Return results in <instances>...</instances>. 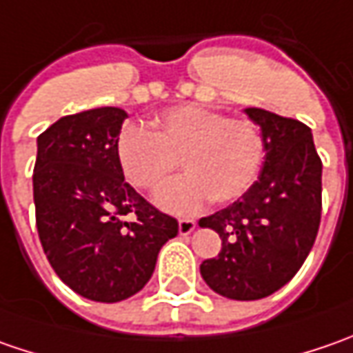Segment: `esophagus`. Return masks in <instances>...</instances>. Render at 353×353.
Listing matches in <instances>:
<instances>
[{
	"instance_id": "34e87169",
	"label": "esophagus",
	"mask_w": 353,
	"mask_h": 353,
	"mask_svg": "<svg viewBox=\"0 0 353 353\" xmlns=\"http://www.w3.org/2000/svg\"><path fill=\"white\" fill-rule=\"evenodd\" d=\"M194 228H196V222H194V220H188V218L179 220V234H181V236H188V234H192V232H194Z\"/></svg>"
}]
</instances>
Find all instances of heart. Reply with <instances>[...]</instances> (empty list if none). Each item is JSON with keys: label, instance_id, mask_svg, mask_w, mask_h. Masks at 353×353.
Segmentation results:
<instances>
[{"label": "heart", "instance_id": "heart-1", "mask_svg": "<svg viewBox=\"0 0 353 353\" xmlns=\"http://www.w3.org/2000/svg\"><path fill=\"white\" fill-rule=\"evenodd\" d=\"M153 133L133 123L116 137L117 163L141 190H155L181 159L186 174L157 192V204L172 214H194L212 198L230 204L255 183L263 161V137L245 117H225L198 103L170 108L155 117Z\"/></svg>", "mask_w": 353, "mask_h": 353}]
</instances>
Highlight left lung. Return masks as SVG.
Instances as JSON below:
<instances>
[{
	"label": "left lung",
	"mask_w": 353,
	"mask_h": 353,
	"mask_svg": "<svg viewBox=\"0 0 353 353\" xmlns=\"http://www.w3.org/2000/svg\"><path fill=\"white\" fill-rule=\"evenodd\" d=\"M245 114L261 128V174L239 200L198 222L222 237V251L202 261L200 275L234 301L269 296L296 275L322 212V161L310 128L261 108H245Z\"/></svg>",
	"instance_id": "left-lung-1"
}]
</instances>
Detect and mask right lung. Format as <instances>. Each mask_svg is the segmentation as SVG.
<instances>
[{
  "instance_id": "add662e5",
  "label": "right lung",
  "mask_w": 353,
  "mask_h": 353,
  "mask_svg": "<svg viewBox=\"0 0 353 353\" xmlns=\"http://www.w3.org/2000/svg\"><path fill=\"white\" fill-rule=\"evenodd\" d=\"M125 117L119 108H94L61 117L37 137L41 245L62 283L96 303H119L141 291L161 248L179 234V222L123 179L116 137Z\"/></svg>"
}]
</instances>
